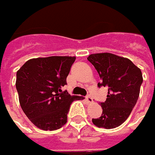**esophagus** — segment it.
Here are the masks:
<instances>
[{"mask_svg": "<svg viewBox=\"0 0 155 155\" xmlns=\"http://www.w3.org/2000/svg\"><path fill=\"white\" fill-rule=\"evenodd\" d=\"M86 101H87V103H93V102H94V99H93L92 96H90V95H87V96L86 97Z\"/></svg>", "mask_w": 155, "mask_h": 155, "instance_id": "esophagus-1", "label": "esophagus"}]
</instances>
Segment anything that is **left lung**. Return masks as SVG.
<instances>
[{"mask_svg": "<svg viewBox=\"0 0 155 155\" xmlns=\"http://www.w3.org/2000/svg\"><path fill=\"white\" fill-rule=\"evenodd\" d=\"M87 60L97 70L101 83L108 92L101 103L102 114L92 121L98 127L111 129L121 125L130 115L143 81L141 71L127 58L110 53L92 54Z\"/></svg>", "mask_w": 155, "mask_h": 155, "instance_id": "8db88e82", "label": "left lung"}]
</instances>
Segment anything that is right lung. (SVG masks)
<instances>
[{
	"mask_svg": "<svg viewBox=\"0 0 155 155\" xmlns=\"http://www.w3.org/2000/svg\"><path fill=\"white\" fill-rule=\"evenodd\" d=\"M74 61V56L34 58L17 71L15 86L20 105L38 128L45 131L61 128L67 123L71 103L83 99L61 90Z\"/></svg>",
	"mask_w": 155,
	"mask_h": 155,
	"instance_id": "add662e5",
	"label": "right lung"
}]
</instances>
